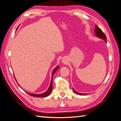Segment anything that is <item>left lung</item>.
Wrapping results in <instances>:
<instances>
[{"instance_id": "8db88e82", "label": "left lung", "mask_w": 121, "mask_h": 121, "mask_svg": "<svg viewBox=\"0 0 121 121\" xmlns=\"http://www.w3.org/2000/svg\"><path fill=\"white\" fill-rule=\"evenodd\" d=\"M94 33H95V35H96V36H97V37L104 40L106 42H107V37H106L105 35L104 34V33L102 31V30H101V29L100 28H99L96 25H95V28ZM73 90H74V92L78 94L79 95H84V94H86L85 93H79V92H77V91H76L74 88H73Z\"/></svg>"}]
</instances>
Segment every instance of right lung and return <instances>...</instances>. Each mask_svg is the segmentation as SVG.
Returning a JSON list of instances; mask_svg holds the SVG:
<instances>
[{
  "label": "right lung",
  "mask_w": 121,
  "mask_h": 121,
  "mask_svg": "<svg viewBox=\"0 0 121 121\" xmlns=\"http://www.w3.org/2000/svg\"><path fill=\"white\" fill-rule=\"evenodd\" d=\"M58 68H59V66H58V65H57V66L53 69V72L52 73V80H51L50 86H49V87L48 88V89L47 90V91H46V92H45L44 93H43L42 94H32V93H28L27 92H26L28 94H29V95H30L32 96H34V97H44L48 96L50 94V93L52 92V77H53V75L54 74V73L56 72V71L58 69ZM17 84L19 85V84L17 83ZM19 86H20L19 85Z\"/></svg>",
  "instance_id": "right-lung-1"
}]
</instances>
